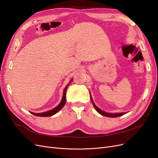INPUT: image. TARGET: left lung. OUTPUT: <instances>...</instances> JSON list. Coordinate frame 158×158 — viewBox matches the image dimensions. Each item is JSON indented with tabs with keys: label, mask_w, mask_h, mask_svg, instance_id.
Instances as JSON below:
<instances>
[{
	"label": "left lung",
	"mask_w": 158,
	"mask_h": 158,
	"mask_svg": "<svg viewBox=\"0 0 158 158\" xmlns=\"http://www.w3.org/2000/svg\"><path fill=\"white\" fill-rule=\"evenodd\" d=\"M90 99H91V101H92V102L93 106L94 107L95 109L97 110V111H98L99 113H100V114H102V115H103V116H107V117H113V118H114V117H118V116H122V115H124V114H126V113H109L104 112V111H103V110H102L100 109H99V108L96 106V105L94 104V102H93V100H92V98L91 96H90Z\"/></svg>",
	"instance_id": "obj_1"
}]
</instances>
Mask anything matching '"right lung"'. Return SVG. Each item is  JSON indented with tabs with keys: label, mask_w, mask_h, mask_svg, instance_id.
Segmentation results:
<instances>
[{
	"label": "right lung",
	"mask_w": 158,
	"mask_h": 158,
	"mask_svg": "<svg viewBox=\"0 0 158 158\" xmlns=\"http://www.w3.org/2000/svg\"><path fill=\"white\" fill-rule=\"evenodd\" d=\"M73 80L71 79L70 81L69 82V83L66 86L65 89L64 90V92H63V96L62 98V100L60 102V103L58 105V106L55 107L54 109H52V110H48V111H46L44 113H32V112H30L31 114L35 115V116H44V117H48V116H51L52 115H53L55 114H56V113H58L59 110L64 106V105L66 103V91H67V89H68V86H69V85L70 84V83L72 82Z\"/></svg>",
	"instance_id": "add662e5"
}]
</instances>
